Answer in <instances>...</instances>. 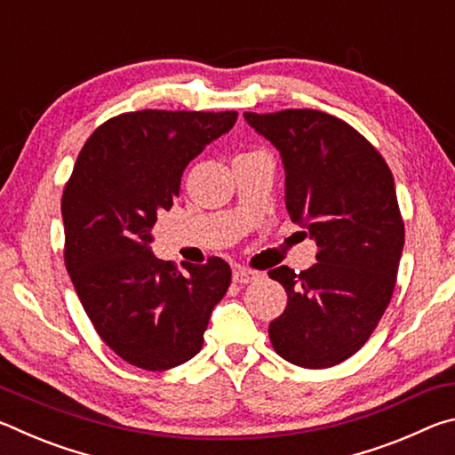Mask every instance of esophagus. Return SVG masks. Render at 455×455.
<instances>
[{"mask_svg": "<svg viewBox=\"0 0 455 455\" xmlns=\"http://www.w3.org/2000/svg\"><path fill=\"white\" fill-rule=\"evenodd\" d=\"M259 276V273L257 271H251V268H244V267H235L233 268V281L235 283H251V281H255Z\"/></svg>", "mask_w": 455, "mask_h": 455, "instance_id": "esophagus-1", "label": "esophagus"}]
</instances>
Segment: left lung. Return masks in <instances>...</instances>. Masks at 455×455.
Returning a JSON list of instances; mask_svg holds the SVG:
<instances>
[{"label": "left lung", "instance_id": "obj_1", "mask_svg": "<svg viewBox=\"0 0 455 455\" xmlns=\"http://www.w3.org/2000/svg\"><path fill=\"white\" fill-rule=\"evenodd\" d=\"M244 120L281 152L289 217L319 246L307 271H268L289 297L268 337L292 365L333 367L363 347L394 295L405 241L394 174L331 114L244 112Z\"/></svg>", "mask_w": 455, "mask_h": 455}]
</instances>
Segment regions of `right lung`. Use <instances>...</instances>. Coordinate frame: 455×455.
Returning <instances> with one entry per match:
<instances>
[{
    "mask_svg": "<svg viewBox=\"0 0 455 455\" xmlns=\"http://www.w3.org/2000/svg\"><path fill=\"white\" fill-rule=\"evenodd\" d=\"M236 116L126 112L96 128L76 160L61 196L66 268L98 335L130 365L164 371L203 349L230 267L212 257L179 271L154 257L152 228L179 195L184 168Z\"/></svg>",
    "mask_w": 455,
    "mask_h": 455,
    "instance_id": "add662e5",
    "label": "right lung"
}]
</instances>
